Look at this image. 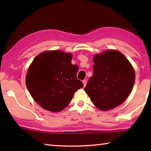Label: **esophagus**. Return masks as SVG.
I'll use <instances>...</instances> for the list:
<instances>
[{
    "mask_svg": "<svg viewBox=\"0 0 151 151\" xmlns=\"http://www.w3.org/2000/svg\"><path fill=\"white\" fill-rule=\"evenodd\" d=\"M83 83L84 86H85L86 85V80H83Z\"/></svg>",
    "mask_w": 151,
    "mask_h": 151,
    "instance_id": "obj_1",
    "label": "esophagus"
}]
</instances>
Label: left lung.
<instances>
[{"label":"left lung","mask_w":151,"mask_h":151,"mask_svg":"<svg viewBox=\"0 0 151 151\" xmlns=\"http://www.w3.org/2000/svg\"><path fill=\"white\" fill-rule=\"evenodd\" d=\"M93 75L85 91L97 108L107 111L123 103L135 81L133 68L119 51L108 50L93 58Z\"/></svg>","instance_id":"8db88e82"}]
</instances>
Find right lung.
I'll list each match as a JSON object with an SVG mask.
<instances>
[{
  "instance_id": "1",
  "label": "right lung",
  "mask_w": 151,
  "mask_h": 151,
  "mask_svg": "<svg viewBox=\"0 0 151 151\" xmlns=\"http://www.w3.org/2000/svg\"><path fill=\"white\" fill-rule=\"evenodd\" d=\"M72 55L60 50L45 51L35 57L28 70L26 85L34 100L42 108L59 112L83 86L76 78L78 67L71 64Z\"/></svg>"
}]
</instances>
